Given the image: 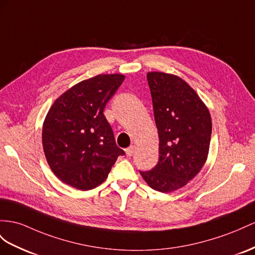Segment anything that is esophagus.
I'll list each match as a JSON object with an SVG mask.
<instances>
[{"label": "esophagus", "mask_w": 255, "mask_h": 255, "mask_svg": "<svg viewBox=\"0 0 255 255\" xmlns=\"http://www.w3.org/2000/svg\"><path fill=\"white\" fill-rule=\"evenodd\" d=\"M134 148H135L134 145H130L128 148H126V155L128 156V157H131V156L133 155Z\"/></svg>", "instance_id": "obj_1"}]
</instances>
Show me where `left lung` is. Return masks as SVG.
Masks as SVG:
<instances>
[{
  "label": "left lung",
  "mask_w": 255,
  "mask_h": 255,
  "mask_svg": "<svg viewBox=\"0 0 255 255\" xmlns=\"http://www.w3.org/2000/svg\"><path fill=\"white\" fill-rule=\"evenodd\" d=\"M146 78L158 130L159 159L152 170L140 173L153 190L170 193L186 185L205 165L211 116L182 78L162 72H149Z\"/></svg>",
  "instance_id": "1"
}]
</instances>
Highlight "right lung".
<instances>
[{"label":"right lung","instance_id":"1","mask_svg":"<svg viewBox=\"0 0 255 255\" xmlns=\"http://www.w3.org/2000/svg\"><path fill=\"white\" fill-rule=\"evenodd\" d=\"M125 76L102 74L78 83L50 108L42 131L43 147L53 172L81 191L103 183L119 156L113 130L103 114Z\"/></svg>","mask_w":255,"mask_h":255}]
</instances>
